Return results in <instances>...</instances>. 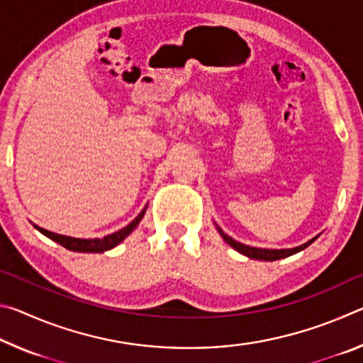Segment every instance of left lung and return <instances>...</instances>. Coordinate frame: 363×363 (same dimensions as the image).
I'll list each match as a JSON object with an SVG mask.
<instances>
[{
    "label": "left lung",
    "instance_id": "obj_1",
    "mask_svg": "<svg viewBox=\"0 0 363 363\" xmlns=\"http://www.w3.org/2000/svg\"><path fill=\"white\" fill-rule=\"evenodd\" d=\"M216 229H218V232L220 233V237L224 238V242L229 243L233 250H237L238 253H242V255H245V256L251 257V259H259V261H277V259H284V257H288V256H291V255L299 253V251H303L304 248L309 247L311 243H314V242L317 240V238H318V235L314 237V238H311L309 242L299 245V247H296V248L267 250V248L248 247V245H243V243H240V242H235V240H233V238H230L229 235H225V233H224L223 230H220L218 225H216Z\"/></svg>",
    "mask_w": 363,
    "mask_h": 363
}]
</instances>
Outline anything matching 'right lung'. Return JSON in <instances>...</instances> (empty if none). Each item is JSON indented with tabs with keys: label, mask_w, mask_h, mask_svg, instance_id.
I'll return each mask as SVG.
<instances>
[{
	"label": "right lung",
	"mask_w": 363,
	"mask_h": 363,
	"mask_svg": "<svg viewBox=\"0 0 363 363\" xmlns=\"http://www.w3.org/2000/svg\"><path fill=\"white\" fill-rule=\"evenodd\" d=\"M145 210H147V206L138 214V218L133 219L126 227H123V229L110 233V235H106L104 238H75V237L60 235V233H54V232L43 229V227H38V225H35V227L43 233V235H46L48 238H51V240L57 242L59 245H62L64 248L70 250V251H78V253H104V251L115 248L116 245L121 243L134 229H136L138 224L140 223V219L144 218Z\"/></svg>",
	"instance_id": "add662e5"
}]
</instances>
